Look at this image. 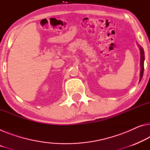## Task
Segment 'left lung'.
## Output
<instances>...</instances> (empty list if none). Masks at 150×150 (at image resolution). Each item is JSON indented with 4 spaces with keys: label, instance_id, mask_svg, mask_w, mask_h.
<instances>
[{
    "label": "left lung",
    "instance_id": "1",
    "mask_svg": "<svg viewBox=\"0 0 150 150\" xmlns=\"http://www.w3.org/2000/svg\"><path fill=\"white\" fill-rule=\"evenodd\" d=\"M138 46H139V51H140V79H139V82L141 81L142 78L143 77V74H144V60H145V56H144V51L143 47L141 45H139L138 44Z\"/></svg>",
    "mask_w": 150,
    "mask_h": 150
}]
</instances>
